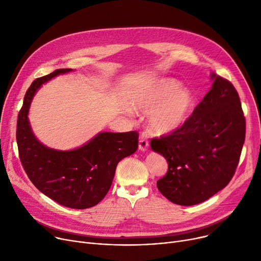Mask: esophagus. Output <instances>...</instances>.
<instances>
[{
  "label": "esophagus",
  "mask_w": 261,
  "mask_h": 261,
  "mask_svg": "<svg viewBox=\"0 0 261 261\" xmlns=\"http://www.w3.org/2000/svg\"><path fill=\"white\" fill-rule=\"evenodd\" d=\"M148 147H149V142H148L147 136L145 134H142L140 136V141H139V149L141 151H146V150H148Z\"/></svg>",
  "instance_id": "34e87169"
}]
</instances>
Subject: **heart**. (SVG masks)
Returning <instances> with one entry per match:
<instances>
[{"label": "heart", "instance_id": "b5f03b06", "mask_svg": "<svg viewBox=\"0 0 261 261\" xmlns=\"http://www.w3.org/2000/svg\"><path fill=\"white\" fill-rule=\"evenodd\" d=\"M131 106L139 112H148L147 128L154 135H163L181 128L194 111L195 98L179 81L163 78L136 92Z\"/></svg>", "mask_w": 261, "mask_h": 261}]
</instances>
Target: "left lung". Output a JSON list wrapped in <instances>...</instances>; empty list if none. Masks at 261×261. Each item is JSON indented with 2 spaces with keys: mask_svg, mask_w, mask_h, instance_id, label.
I'll return each mask as SVG.
<instances>
[{
  "mask_svg": "<svg viewBox=\"0 0 261 261\" xmlns=\"http://www.w3.org/2000/svg\"><path fill=\"white\" fill-rule=\"evenodd\" d=\"M212 79V89L184 125L150 142L168 163L159 190L183 206L206 201L229 183L244 144L245 118L236 89L214 73Z\"/></svg>",
  "mask_w": 261,
  "mask_h": 261,
  "instance_id": "8db88e82",
  "label": "left lung"
}]
</instances>
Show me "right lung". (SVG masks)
<instances>
[{
  "instance_id": "right-lung-1",
  "label": "right lung",
  "mask_w": 261,
  "mask_h": 261,
  "mask_svg": "<svg viewBox=\"0 0 261 261\" xmlns=\"http://www.w3.org/2000/svg\"><path fill=\"white\" fill-rule=\"evenodd\" d=\"M72 71L59 68L33 82L18 115L17 144L23 168L41 193L63 206L85 210L108 194L118 162L138 150L139 133L100 132L84 146L67 151L41 144L27 117L34 95L45 82Z\"/></svg>"
}]
</instances>
